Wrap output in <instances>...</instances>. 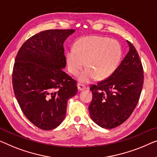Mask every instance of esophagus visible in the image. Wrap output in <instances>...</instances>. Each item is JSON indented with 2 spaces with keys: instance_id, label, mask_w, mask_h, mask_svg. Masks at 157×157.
<instances>
[{
  "instance_id": "1",
  "label": "esophagus",
  "mask_w": 157,
  "mask_h": 157,
  "mask_svg": "<svg viewBox=\"0 0 157 157\" xmlns=\"http://www.w3.org/2000/svg\"><path fill=\"white\" fill-rule=\"evenodd\" d=\"M78 90L79 91H82V90H84L86 89V86L83 85V84H81V83H79L78 85Z\"/></svg>"
}]
</instances>
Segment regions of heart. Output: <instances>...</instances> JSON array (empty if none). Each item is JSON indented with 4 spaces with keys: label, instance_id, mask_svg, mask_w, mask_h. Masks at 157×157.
Returning a JSON list of instances; mask_svg holds the SVG:
<instances>
[{
    "label": "heart",
    "instance_id": "obj_1",
    "mask_svg": "<svg viewBox=\"0 0 157 157\" xmlns=\"http://www.w3.org/2000/svg\"><path fill=\"white\" fill-rule=\"evenodd\" d=\"M122 56L121 45L116 40L97 36L79 39L67 53L68 70L78 75L84 67L85 69L79 76L82 83L90 82L97 78H108L116 71ZM86 62H85V61Z\"/></svg>",
    "mask_w": 157,
    "mask_h": 157
}]
</instances>
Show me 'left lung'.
Segmentation results:
<instances>
[{
	"instance_id": "left-lung-1",
	"label": "left lung",
	"mask_w": 157,
	"mask_h": 157,
	"mask_svg": "<svg viewBox=\"0 0 157 157\" xmlns=\"http://www.w3.org/2000/svg\"><path fill=\"white\" fill-rule=\"evenodd\" d=\"M129 51L111 76L92 85L89 106L91 118L101 128L112 129L129 118L140 99L144 71L138 53L127 41Z\"/></svg>"
}]
</instances>
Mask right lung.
<instances>
[{
    "label": "right lung",
    "mask_w": 157,
    "mask_h": 157,
    "mask_svg": "<svg viewBox=\"0 0 157 157\" xmlns=\"http://www.w3.org/2000/svg\"><path fill=\"white\" fill-rule=\"evenodd\" d=\"M75 29H48L30 37L16 56L13 86L23 113L41 130L64 120L67 101L78 92L77 82L63 71V44Z\"/></svg>",
    "instance_id": "obj_1"
}]
</instances>
